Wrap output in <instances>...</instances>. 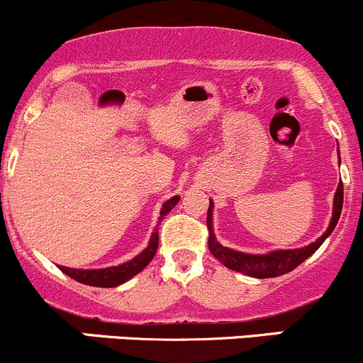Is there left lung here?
<instances>
[{
	"label": "left lung",
	"instance_id": "left-lung-1",
	"mask_svg": "<svg viewBox=\"0 0 363 363\" xmlns=\"http://www.w3.org/2000/svg\"><path fill=\"white\" fill-rule=\"evenodd\" d=\"M342 194H345V189H342V182H339L337 189H335L334 196V208H333V219H330L329 228L327 231L320 236L316 242H313L311 245L303 247V249H292V250H274L269 252V254H243V252L228 249V247H223L216 240V235L212 231V208L213 203L211 200V205H208L207 212V228H208V249H211L212 255L217 259V261L223 262L226 268L233 269V272H238L243 274H249V277L254 278H273L280 277V274H285L292 272L294 268L301 264L303 261H306L311 254H315L318 250V247L325 242L327 236L334 231L335 224H337L339 216H341L342 211Z\"/></svg>",
	"mask_w": 363,
	"mask_h": 363
}]
</instances>
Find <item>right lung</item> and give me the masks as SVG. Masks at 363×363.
<instances>
[{"label":"right lung","instance_id":"add662e5","mask_svg":"<svg viewBox=\"0 0 363 363\" xmlns=\"http://www.w3.org/2000/svg\"><path fill=\"white\" fill-rule=\"evenodd\" d=\"M179 203V196L170 198L169 201H165L160 211V220L163 219V216H167L175 205ZM156 249H158V231H155L151 235L150 245L140 252L137 257L130 259L128 262H123L120 266H111V268L104 269H72L66 268V266H60V272L66 273L67 277H71L72 280L79 281V284L91 285V287H118V285L125 284L127 280H130L132 277H135L137 273L143 272L147 264L155 257Z\"/></svg>","mask_w":363,"mask_h":363}]
</instances>
